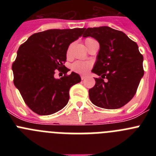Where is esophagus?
Masks as SVG:
<instances>
[{"label": "esophagus", "mask_w": 156, "mask_h": 156, "mask_svg": "<svg viewBox=\"0 0 156 156\" xmlns=\"http://www.w3.org/2000/svg\"><path fill=\"white\" fill-rule=\"evenodd\" d=\"M86 76H85V75H82V76H81V80H85V79H86Z\"/></svg>", "instance_id": "1"}]
</instances>
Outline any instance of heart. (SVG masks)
<instances>
[{
  "label": "heart",
  "instance_id": "b5f03b06",
  "mask_svg": "<svg viewBox=\"0 0 156 156\" xmlns=\"http://www.w3.org/2000/svg\"><path fill=\"white\" fill-rule=\"evenodd\" d=\"M90 39L91 38H87V39H86L85 40V43ZM69 52V50L68 51V54H67L68 55ZM90 66H91V63L89 62L76 61L72 64L71 68L73 70V71L76 72V73H87L88 70L90 69Z\"/></svg>",
  "mask_w": 156,
  "mask_h": 156
}]
</instances>
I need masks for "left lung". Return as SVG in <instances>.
Wrapping results in <instances>:
<instances>
[{
  "mask_svg": "<svg viewBox=\"0 0 156 156\" xmlns=\"http://www.w3.org/2000/svg\"><path fill=\"white\" fill-rule=\"evenodd\" d=\"M87 37L100 44L91 71L100 77L89 90L90 100L100 108H121L133 98L144 76L143 55L123 32L108 27L85 29L83 37Z\"/></svg>",
  "mask_w": 156,
  "mask_h": 156,
  "instance_id": "8db88e82",
  "label": "left lung"
}]
</instances>
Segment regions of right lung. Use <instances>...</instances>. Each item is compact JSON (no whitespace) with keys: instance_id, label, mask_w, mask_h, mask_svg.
Segmentation results:
<instances>
[{"instance_id":"right-lung-1","label":"right lung","mask_w":156,"mask_h":156,"mask_svg":"<svg viewBox=\"0 0 156 156\" xmlns=\"http://www.w3.org/2000/svg\"><path fill=\"white\" fill-rule=\"evenodd\" d=\"M84 28L48 30L30 36L19 47L12 64L14 84L25 103L38 115L55 113L67 105L69 89L80 83L79 74L63 64L72 42L82 35ZM56 70L65 74L60 79L53 76Z\"/></svg>"}]
</instances>
